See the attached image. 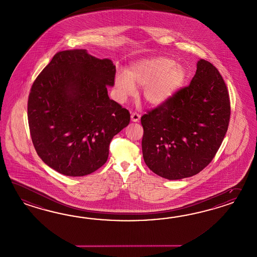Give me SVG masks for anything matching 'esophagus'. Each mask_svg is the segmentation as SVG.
<instances>
[{"instance_id": "esophagus-1", "label": "esophagus", "mask_w": 257, "mask_h": 257, "mask_svg": "<svg viewBox=\"0 0 257 257\" xmlns=\"http://www.w3.org/2000/svg\"><path fill=\"white\" fill-rule=\"evenodd\" d=\"M141 119V115L139 114L138 112H134L132 113V122H139Z\"/></svg>"}]
</instances>
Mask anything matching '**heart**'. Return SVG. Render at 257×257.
Listing matches in <instances>:
<instances>
[{"label":"heart","mask_w":257,"mask_h":257,"mask_svg":"<svg viewBox=\"0 0 257 257\" xmlns=\"http://www.w3.org/2000/svg\"><path fill=\"white\" fill-rule=\"evenodd\" d=\"M187 72L175 60L157 57L132 63L126 72H120L114 77L116 98L120 102L137 93L136 86H143V97L151 105L168 102L183 87Z\"/></svg>","instance_id":"heart-1"}]
</instances>
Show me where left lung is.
<instances>
[{
  "instance_id": "obj_1",
  "label": "left lung",
  "mask_w": 257,
  "mask_h": 257,
  "mask_svg": "<svg viewBox=\"0 0 257 257\" xmlns=\"http://www.w3.org/2000/svg\"><path fill=\"white\" fill-rule=\"evenodd\" d=\"M230 100L222 75L199 59L190 85L141 118L145 164L168 180L198 174L210 164L227 132Z\"/></svg>"
}]
</instances>
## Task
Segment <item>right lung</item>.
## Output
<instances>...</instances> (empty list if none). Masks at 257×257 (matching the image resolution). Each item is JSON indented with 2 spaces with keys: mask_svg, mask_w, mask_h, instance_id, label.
Returning a JSON list of instances; mask_svg holds the SVG:
<instances>
[{
  "mask_svg": "<svg viewBox=\"0 0 257 257\" xmlns=\"http://www.w3.org/2000/svg\"><path fill=\"white\" fill-rule=\"evenodd\" d=\"M115 66L86 49L58 52L33 82L28 120L34 148L53 170L85 176L105 164L109 145L130 112L110 99Z\"/></svg>",
  "mask_w": 257,
  "mask_h": 257,
  "instance_id": "obj_1",
  "label": "right lung"
}]
</instances>
